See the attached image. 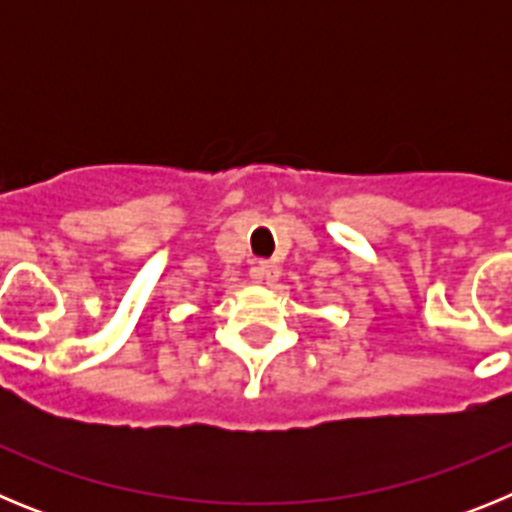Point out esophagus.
Instances as JSON below:
<instances>
[{
  "label": "esophagus",
  "mask_w": 512,
  "mask_h": 512,
  "mask_svg": "<svg viewBox=\"0 0 512 512\" xmlns=\"http://www.w3.org/2000/svg\"><path fill=\"white\" fill-rule=\"evenodd\" d=\"M251 277L256 279V282L271 284L274 279L279 277V269L271 264V261H256V264H253V269H251Z\"/></svg>",
  "instance_id": "1"
}]
</instances>
